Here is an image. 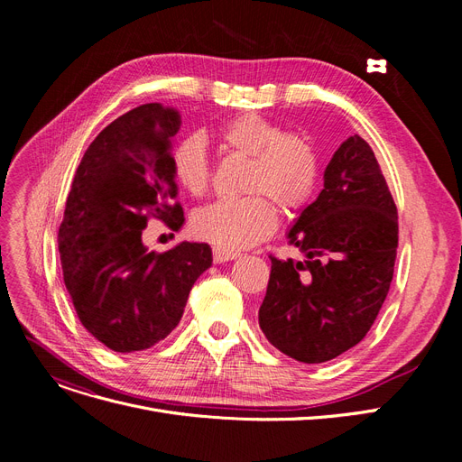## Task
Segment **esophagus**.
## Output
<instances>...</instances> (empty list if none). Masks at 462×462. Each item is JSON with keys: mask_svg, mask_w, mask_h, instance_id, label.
<instances>
[{"mask_svg": "<svg viewBox=\"0 0 462 462\" xmlns=\"http://www.w3.org/2000/svg\"><path fill=\"white\" fill-rule=\"evenodd\" d=\"M239 254L237 253H228V251H221V249H213V260L215 263H223V262H228V260H236Z\"/></svg>", "mask_w": 462, "mask_h": 462, "instance_id": "esophagus-1", "label": "esophagus"}]
</instances>
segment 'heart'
Instances as JSON below:
<instances>
[{
	"instance_id": "1",
	"label": "heart",
	"mask_w": 462,
	"mask_h": 462,
	"mask_svg": "<svg viewBox=\"0 0 462 462\" xmlns=\"http://www.w3.org/2000/svg\"><path fill=\"white\" fill-rule=\"evenodd\" d=\"M228 150L251 157L244 190L247 197L217 200L192 215V234L221 251L249 249L273 234L277 209H301L319 187L320 161L312 143L286 134L268 117L241 114L218 129ZM170 168L178 185L192 197L206 192L211 162L204 136L187 134L170 152Z\"/></svg>"
}]
</instances>
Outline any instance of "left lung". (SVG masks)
Here are the masks:
<instances>
[{"mask_svg":"<svg viewBox=\"0 0 462 462\" xmlns=\"http://www.w3.org/2000/svg\"><path fill=\"white\" fill-rule=\"evenodd\" d=\"M397 206L371 145L346 138L288 241L305 260L272 256L258 310L268 341L301 363H324L356 346L390 292L399 241Z\"/></svg>","mask_w":462,"mask_h":462,"instance_id":"obj_1","label":"left lung"}]
</instances>
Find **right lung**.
Segmentation results:
<instances>
[{
    "mask_svg": "<svg viewBox=\"0 0 462 462\" xmlns=\"http://www.w3.org/2000/svg\"><path fill=\"white\" fill-rule=\"evenodd\" d=\"M180 112L148 103L97 136L77 170L58 232L63 281L82 326L114 352L152 348L172 331L189 292L209 268L208 244L148 251L142 230L159 217L172 230L185 217L170 168Z\"/></svg>",
    "mask_w": 462,
    "mask_h": 462,
    "instance_id": "obj_1",
    "label": "right lung"
}]
</instances>
